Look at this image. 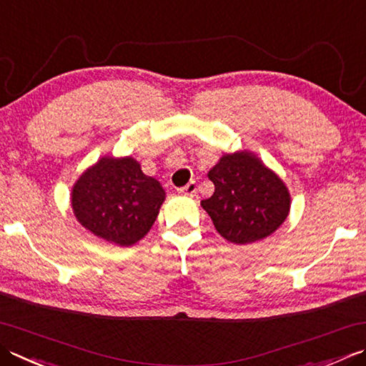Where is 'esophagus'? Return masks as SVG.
Masks as SVG:
<instances>
[{"label": "esophagus", "mask_w": 366, "mask_h": 366, "mask_svg": "<svg viewBox=\"0 0 366 366\" xmlns=\"http://www.w3.org/2000/svg\"><path fill=\"white\" fill-rule=\"evenodd\" d=\"M179 193H181V195H185V197H195L197 182L195 181H190L187 185H185V187L179 189Z\"/></svg>", "instance_id": "obj_1"}]
</instances>
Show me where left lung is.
<instances>
[{
	"label": "left lung",
	"mask_w": 366,
	"mask_h": 366,
	"mask_svg": "<svg viewBox=\"0 0 366 366\" xmlns=\"http://www.w3.org/2000/svg\"><path fill=\"white\" fill-rule=\"evenodd\" d=\"M207 177L216 190L202 206L222 238L233 244L264 239L289 216L287 185L250 150L224 154Z\"/></svg>",
	"instance_id": "8db88e82"
}]
</instances>
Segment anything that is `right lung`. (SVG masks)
<instances>
[{
	"label": "right lung",
	"mask_w": 366,
	"mask_h": 366,
	"mask_svg": "<svg viewBox=\"0 0 366 366\" xmlns=\"http://www.w3.org/2000/svg\"><path fill=\"white\" fill-rule=\"evenodd\" d=\"M164 198L162 184L142 173L138 160L104 155L74 182L71 207L85 230L128 247L149 233Z\"/></svg>",
	"instance_id": "1"
}]
</instances>
